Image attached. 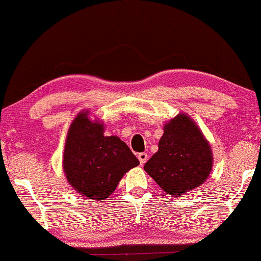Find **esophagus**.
I'll list each match as a JSON object with an SVG mask.
<instances>
[{
  "instance_id": "1",
  "label": "esophagus",
  "mask_w": 261,
  "mask_h": 261,
  "mask_svg": "<svg viewBox=\"0 0 261 261\" xmlns=\"http://www.w3.org/2000/svg\"><path fill=\"white\" fill-rule=\"evenodd\" d=\"M137 157L139 159V163H141V165H144L146 163L147 158H149V155H147V153H145V152H141V153H138Z\"/></svg>"
}]
</instances>
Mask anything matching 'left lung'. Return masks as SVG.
I'll list each match as a JSON object with an SVG mask.
<instances>
[{"mask_svg":"<svg viewBox=\"0 0 261 261\" xmlns=\"http://www.w3.org/2000/svg\"><path fill=\"white\" fill-rule=\"evenodd\" d=\"M213 166L211 145L186 114H178L164 124L158 151L144 170L170 196L179 197L207 179Z\"/></svg>","mask_w":261,"mask_h":261,"instance_id":"left-lung-1","label":"left lung"}]
</instances>
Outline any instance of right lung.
Returning a JSON list of instances; mask_svg holds the SVG:
<instances>
[{
    "label": "right lung",
    "mask_w": 261,
    "mask_h": 261,
    "mask_svg": "<svg viewBox=\"0 0 261 261\" xmlns=\"http://www.w3.org/2000/svg\"><path fill=\"white\" fill-rule=\"evenodd\" d=\"M139 165L137 157L117 136H104V124L81 111L70 124L63 152L69 185L92 200H104L124 174Z\"/></svg>",
    "instance_id": "obj_1"
}]
</instances>
